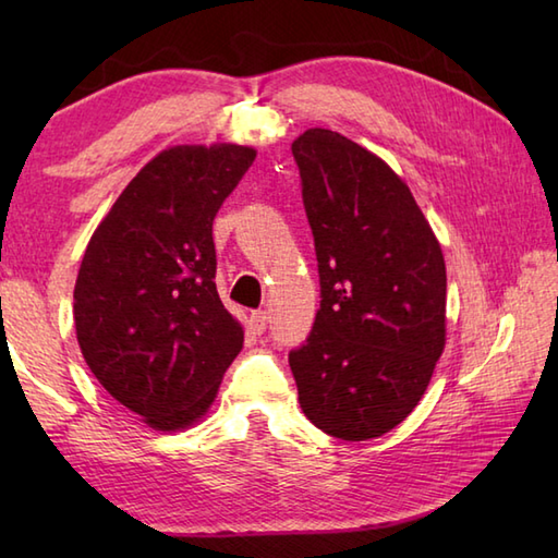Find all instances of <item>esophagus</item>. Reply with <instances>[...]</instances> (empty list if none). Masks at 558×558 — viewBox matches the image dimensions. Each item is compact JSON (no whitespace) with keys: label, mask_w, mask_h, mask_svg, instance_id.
<instances>
[{"label":"esophagus","mask_w":558,"mask_h":558,"mask_svg":"<svg viewBox=\"0 0 558 558\" xmlns=\"http://www.w3.org/2000/svg\"><path fill=\"white\" fill-rule=\"evenodd\" d=\"M248 326H252L254 333H264L266 326H268V312L258 310V312H252V316H248Z\"/></svg>","instance_id":"obj_1"}]
</instances>
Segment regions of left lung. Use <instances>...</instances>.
<instances>
[{"mask_svg": "<svg viewBox=\"0 0 558 558\" xmlns=\"http://www.w3.org/2000/svg\"><path fill=\"white\" fill-rule=\"evenodd\" d=\"M322 310L290 352L300 405L342 441L378 438L417 408L446 348V260L410 186L330 129L292 141Z\"/></svg>", "mask_w": 558, "mask_h": 558, "instance_id": "left-lung-1", "label": "left lung"}]
</instances>
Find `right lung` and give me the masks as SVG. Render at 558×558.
Instances as JSON below:
<instances>
[{"label": "right lung", "instance_id": "right-lung-1", "mask_svg": "<svg viewBox=\"0 0 558 558\" xmlns=\"http://www.w3.org/2000/svg\"><path fill=\"white\" fill-rule=\"evenodd\" d=\"M252 146H172L138 170L93 232L74 288L83 360L156 432L206 417L244 328L216 288L213 220Z\"/></svg>", "mask_w": 558, "mask_h": 558}]
</instances>
